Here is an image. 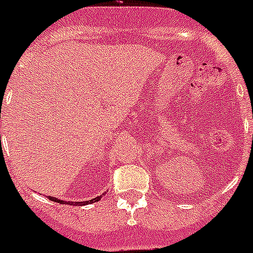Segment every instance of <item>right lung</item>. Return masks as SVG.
Instances as JSON below:
<instances>
[{"instance_id": "1", "label": "right lung", "mask_w": 253, "mask_h": 253, "mask_svg": "<svg viewBox=\"0 0 253 253\" xmlns=\"http://www.w3.org/2000/svg\"><path fill=\"white\" fill-rule=\"evenodd\" d=\"M49 199H50V200L52 201H55V203H59V204H70V205H85V204H88V203H96V201H98L100 200V199H101V196H98V198H94V199H92V200H89V201H82V203H80V201H77V203H71V201H69V203H65V201L63 200H59V199H55V198H53V196H49Z\"/></svg>"}]
</instances>
